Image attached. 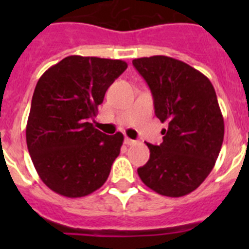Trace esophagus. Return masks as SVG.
I'll return each instance as SVG.
<instances>
[{"instance_id": "obj_1", "label": "esophagus", "mask_w": 249, "mask_h": 249, "mask_svg": "<svg viewBox=\"0 0 249 249\" xmlns=\"http://www.w3.org/2000/svg\"><path fill=\"white\" fill-rule=\"evenodd\" d=\"M124 144H127V146H132V144H136V141L131 140V138H128V137H126V138H124Z\"/></svg>"}]
</instances>
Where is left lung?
I'll use <instances>...</instances> for the list:
<instances>
[{
  "mask_svg": "<svg viewBox=\"0 0 249 249\" xmlns=\"http://www.w3.org/2000/svg\"><path fill=\"white\" fill-rule=\"evenodd\" d=\"M132 63L151 89L156 116L168 126L162 129V143L146 142L149 160L138 176L162 196L188 195L210 175L223 143L214 89L203 73L172 57H142Z\"/></svg>",
  "mask_w": 249,
  "mask_h": 249,
  "instance_id": "left-lung-1",
  "label": "left lung"
}]
</instances>
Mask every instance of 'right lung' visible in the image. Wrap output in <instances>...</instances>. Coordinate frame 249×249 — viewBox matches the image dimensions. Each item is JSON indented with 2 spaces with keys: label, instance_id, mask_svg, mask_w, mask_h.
I'll use <instances>...</instances> for the list:
<instances>
[{
  "label": "right lung",
  "instance_id": "obj_1",
  "mask_svg": "<svg viewBox=\"0 0 249 249\" xmlns=\"http://www.w3.org/2000/svg\"><path fill=\"white\" fill-rule=\"evenodd\" d=\"M126 68L121 59L68 56L37 82L26 141L39 178L53 192L85 197L107 181L123 135H105L89 121Z\"/></svg>",
  "mask_w": 249,
  "mask_h": 249
}]
</instances>
